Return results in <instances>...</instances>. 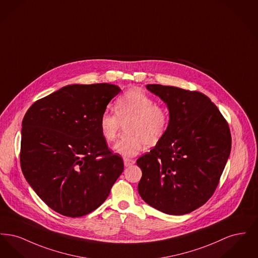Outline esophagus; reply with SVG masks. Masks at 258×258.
<instances>
[{
	"instance_id": "esophagus-1",
	"label": "esophagus",
	"mask_w": 258,
	"mask_h": 258,
	"mask_svg": "<svg viewBox=\"0 0 258 258\" xmlns=\"http://www.w3.org/2000/svg\"><path fill=\"white\" fill-rule=\"evenodd\" d=\"M135 161L134 160H131V159H123V164L125 167L127 166H132L135 164Z\"/></svg>"
}]
</instances>
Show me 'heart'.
<instances>
[{"label": "heart", "mask_w": 258, "mask_h": 258, "mask_svg": "<svg viewBox=\"0 0 258 258\" xmlns=\"http://www.w3.org/2000/svg\"><path fill=\"white\" fill-rule=\"evenodd\" d=\"M166 110L139 89H131L115 101V112L105 111L99 119L103 139L113 141L124 124V132L114 145L116 153L125 158L138 155L144 147L159 143L168 128Z\"/></svg>", "instance_id": "heart-1"}]
</instances>
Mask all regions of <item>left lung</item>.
Masks as SVG:
<instances>
[{
	"label": "left lung",
	"instance_id": "1",
	"mask_svg": "<svg viewBox=\"0 0 258 258\" xmlns=\"http://www.w3.org/2000/svg\"><path fill=\"white\" fill-rule=\"evenodd\" d=\"M169 111L166 134L136 163L142 170L138 192L150 206L184 215L214 194L231 150L228 123L202 93L149 84Z\"/></svg>",
	"mask_w": 258,
	"mask_h": 258
}]
</instances>
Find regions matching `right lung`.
Here are the masks:
<instances>
[{"label":"right lung","instance_id":"add662e5","mask_svg":"<svg viewBox=\"0 0 258 258\" xmlns=\"http://www.w3.org/2000/svg\"><path fill=\"white\" fill-rule=\"evenodd\" d=\"M120 92L108 83L68 85L25 114L22 171L39 198L62 216L98 208L123 172V160L111 154L99 131L100 116Z\"/></svg>","mask_w":258,"mask_h":258}]
</instances>
